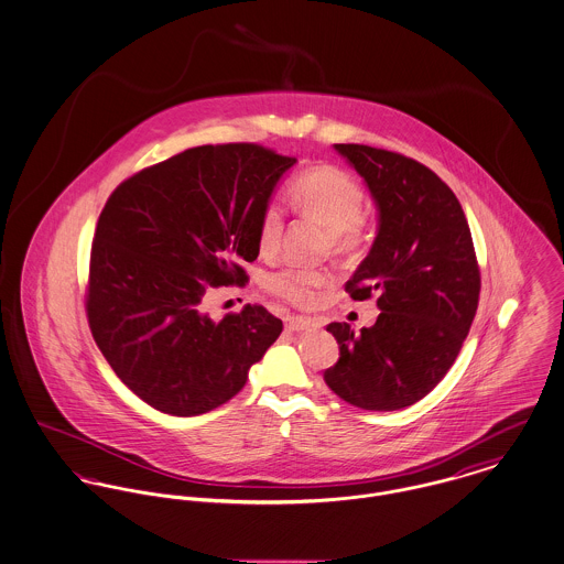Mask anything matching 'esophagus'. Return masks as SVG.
<instances>
[{"instance_id": "obj_1", "label": "esophagus", "mask_w": 564, "mask_h": 564, "mask_svg": "<svg viewBox=\"0 0 564 564\" xmlns=\"http://www.w3.org/2000/svg\"><path fill=\"white\" fill-rule=\"evenodd\" d=\"M312 325V321L310 318H305V316H286L284 318V327L289 329V332H303V329H307Z\"/></svg>"}]
</instances>
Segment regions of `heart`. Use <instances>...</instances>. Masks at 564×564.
Segmentation results:
<instances>
[{"label":"heart","instance_id":"b5f03b06","mask_svg":"<svg viewBox=\"0 0 564 564\" xmlns=\"http://www.w3.org/2000/svg\"><path fill=\"white\" fill-rule=\"evenodd\" d=\"M289 205L310 220L327 226L332 246L338 252H352L366 239L361 186L336 166L323 164L300 173L289 184ZM259 248L264 254L273 252L284 232V209L275 200H267L259 216ZM334 282L329 269L284 264L264 278V289L293 305L307 307L316 303L323 289Z\"/></svg>","mask_w":564,"mask_h":564}]
</instances>
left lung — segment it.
<instances>
[{
    "mask_svg": "<svg viewBox=\"0 0 564 564\" xmlns=\"http://www.w3.org/2000/svg\"><path fill=\"white\" fill-rule=\"evenodd\" d=\"M378 207L370 254L346 282L355 301L376 297L372 327L332 323L339 359L325 382L364 411H398L449 372L479 305L481 273L464 209L427 166L395 151L336 145Z\"/></svg>",
    "mask_w": 564,
    "mask_h": 564,
    "instance_id": "8db88e82",
    "label": "left lung"
}]
</instances>
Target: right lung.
I'll use <instances>...</instances> for the list:
<instances>
[{
  "label": "right lung",
  "instance_id": "1",
  "mask_svg": "<svg viewBox=\"0 0 564 564\" xmlns=\"http://www.w3.org/2000/svg\"><path fill=\"white\" fill-rule=\"evenodd\" d=\"M257 143L200 145L121 182L94 232L85 312L121 382L155 411L192 416L237 395L282 334L263 305L220 323L212 289L243 284L259 216L295 164Z\"/></svg>",
  "mask_w": 564,
  "mask_h": 564
}]
</instances>
